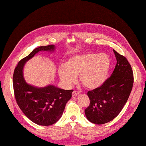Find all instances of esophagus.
<instances>
[{
	"instance_id": "1",
	"label": "esophagus",
	"mask_w": 146,
	"mask_h": 146,
	"mask_svg": "<svg viewBox=\"0 0 146 146\" xmlns=\"http://www.w3.org/2000/svg\"><path fill=\"white\" fill-rule=\"evenodd\" d=\"M79 94H80V92H77V91H76V90H74V91L73 92V93H72L73 97H75V96L78 95Z\"/></svg>"
}]
</instances>
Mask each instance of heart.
I'll return each instance as SVG.
<instances>
[{
	"label": "heart",
	"mask_w": 146,
	"mask_h": 146,
	"mask_svg": "<svg viewBox=\"0 0 146 146\" xmlns=\"http://www.w3.org/2000/svg\"><path fill=\"white\" fill-rule=\"evenodd\" d=\"M111 62L105 53L88 52L70 57L64 66L58 70L61 80L67 85L76 81L79 75L80 82L88 89L99 88L106 81L109 73Z\"/></svg>",
	"instance_id": "b5f03b06"
}]
</instances>
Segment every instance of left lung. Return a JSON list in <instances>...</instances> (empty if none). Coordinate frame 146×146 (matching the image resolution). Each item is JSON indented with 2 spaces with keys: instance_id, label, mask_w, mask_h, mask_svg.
I'll return each mask as SVG.
<instances>
[{
  "instance_id": "1",
  "label": "left lung",
  "mask_w": 146,
  "mask_h": 146,
  "mask_svg": "<svg viewBox=\"0 0 146 146\" xmlns=\"http://www.w3.org/2000/svg\"><path fill=\"white\" fill-rule=\"evenodd\" d=\"M117 64L111 76L99 88L88 91L89 106L85 115L92 123L100 125L115 119L122 110L132 89L134 75L125 57L113 49Z\"/></svg>"
}]
</instances>
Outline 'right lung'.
I'll use <instances>...</instances> for the list:
<instances>
[{
    "instance_id": "right-lung-1",
    "label": "right lung",
    "mask_w": 146,
    "mask_h": 146,
    "mask_svg": "<svg viewBox=\"0 0 146 146\" xmlns=\"http://www.w3.org/2000/svg\"><path fill=\"white\" fill-rule=\"evenodd\" d=\"M54 49L52 44L35 49L19 62L13 75L14 92L17 105L29 119L40 125H52L60 119L73 90H65L51 85L41 88L29 85L24 78L23 68L26 62L38 52H51Z\"/></svg>"
}]
</instances>
